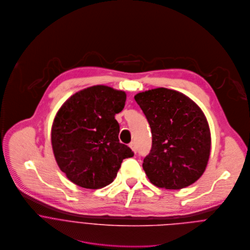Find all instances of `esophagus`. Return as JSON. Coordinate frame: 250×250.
Masks as SVG:
<instances>
[{"instance_id": "obj_1", "label": "esophagus", "mask_w": 250, "mask_h": 250, "mask_svg": "<svg viewBox=\"0 0 250 250\" xmlns=\"http://www.w3.org/2000/svg\"><path fill=\"white\" fill-rule=\"evenodd\" d=\"M130 147H131V149L136 153L137 152V146H136V144L134 143V142H132L131 144H130Z\"/></svg>"}]
</instances>
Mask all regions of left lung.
<instances>
[{
	"instance_id": "8db88e82",
	"label": "left lung",
	"mask_w": 250,
	"mask_h": 250,
	"mask_svg": "<svg viewBox=\"0 0 250 250\" xmlns=\"http://www.w3.org/2000/svg\"><path fill=\"white\" fill-rule=\"evenodd\" d=\"M135 100L152 133V147L143 163L150 182L174 190L193 184L210 155V130L204 111L188 96L164 87L140 92Z\"/></svg>"
}]
</instances>
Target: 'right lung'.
I'll return each mask as SVG.
<instances>
[{"label": "right lung", "mask_w": 250, "mask_h": 250, "mask_svg": "<svg viewBox=\"0 0 250 250\" xmlns=\"http://www.w3.org/2000/svg\"><path fill=\"white\" fill-rule=\"evenodd\" d=\"M126 93L94 85L72 95L57 111L51 127L56 163L69 180L87 189L113 181L123 159L134 156L119 143L114 115L125 105Z\"/></svg>", "instance_id": "1"}]
</instances>
